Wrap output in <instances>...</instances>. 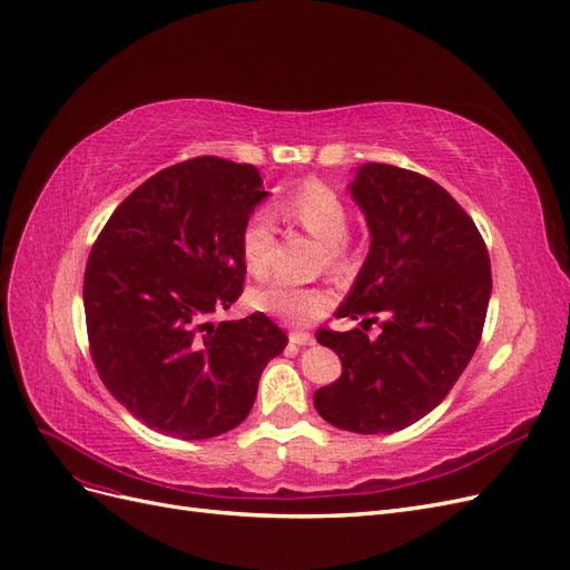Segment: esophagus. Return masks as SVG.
Here are the masks:
<instances>
[{
    "label": "esophagus",
    "mask_w": 570,
    "mask_h": 570,
    "mask_svg": "<svg viewBox=\"0 0 570 570\" xmlns=\"http://www.w3.org/2000/svg\"><path fill=\"white\" fill-rule=\"evenodd\" d=\"M289 342L292 344H299V347H312V344L316 342L312 333H304V331H292L289 333Z\"/></svg>",
    "instance_id": "1"
}]
</instances>
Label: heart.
Here are the masks:
<instances>
[{
	"mask_svg": "<svg viewBox=\"0 0 570 570\" xmlns=\"http://www.w3.org/2000/svg\"><path fill=\"white\" fill-rule=\"evenodd\" d=\"M278 209L302 226L308 235H314L325 245V264L342 271L347 268V247L344 237L350 228L347 204L333 187L308 180L297 187L287 199L278 204ZM275 228L268 212L252 214L243 233H239V252L249 273L266 275L273 266ZM331 289L321 285H297L289 281H271L252 292V304L268 316L287 323H308L318 318L331 306Z\"/></svg>",
	"mask_w": 570,
	"mask_h": 570,
	"instance_id": "obj_1",
	"label": "heart"
}]
</instances>
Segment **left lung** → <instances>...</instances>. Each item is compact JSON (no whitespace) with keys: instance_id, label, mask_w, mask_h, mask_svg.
<instances>
[{"instance_id":"1","label":"left lung","mask_w":570,"mask_h":570,"mask_svg":"<svg viewBox=\"0 0 570 570\" xmlns=\"http://www.w3.org/2000/svg\"><path fill=\"white\" fill-rule=\"evenodd\" d=\"M350 195L371 247L335 316L377 320L382 335H316L342 375L314 392V406L335 428L387 435L433 411L469 366L492 295L490 256L454 197L413 170L364 164Z\"/></svg>"}]
</instances>
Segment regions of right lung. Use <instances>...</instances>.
Instances as JSON below:
<instances>
[{
	"label": "right lung",
	"instance_id": "obj_1",
	"mask_svg": "<svg viewBox=\"0 0 570 570\" xmlns=\"http://www.w3.org/2000/svg\"><path fill=\"white\" fill-rule=\"evenodd\" d=\"M266 197L256 166L199 157L145 180L99 233L82 285L90 350L107 390L147 428L228 433L285 350L262 312L209 318L243 292L239 233Z\"/></svg>",
	"mask_w": 570,
	"mask_h": 570
}]
</instances>
